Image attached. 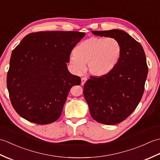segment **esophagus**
I'll use <instances>...</instances> for the list:
<instances>
[{
    "mask_svg": "<svg viewBox=\"0 0 160 160\" xmlns=\"http://www.w3.org/2000/svg\"><path fill=\"white\" fill-rule=\"evenodd\" d=\"M87 80V78L86 77H83V78H81V84H82V85H84V83L86 82Z\"/></svg>",
    "mask_w": 160,
    "mask_h": 160,
    "instance_id": "1",
    "label": "esophagus"
}]
</instances>
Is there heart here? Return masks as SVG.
Instances as JSON below:
<instances>
[{"label": "heart", "mask_w": 160, "mask_h": 160, "mask_svg": "<svg viewBox=\"0 0 160 160\" xmlns=\"http://www.w3.org/2000/svg\"><path fill=\"white\" fill-rule=\"evenodd\" d=\"M70 56L74 70L81 73L87 63L90 74L96 77L106 76L116 67L122 54V46L117 39L91 37L75 47Z\"/></svg>", "instance_id": "b5f03b06"}]
</instances>
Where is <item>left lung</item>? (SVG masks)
<instances>
[{"label": "left lung", "instance_id": "8db88e82", "mask_svg": "<svg viewBox=\"0 0 160 160\" xmlns=\"http://www.w3.org/2000/svg\"><path fill=\"white\" fill-rule=\"evenodd\" d=\"M91 32L117 39L122 46L115 69L106 76L90 77L83 91L91 117L101 124H116L134 111L143 96L148 75L146 55L140 43L122 30Z\"/></svg>", "mask_w": 160, "mask_h": 160}]
</instances>
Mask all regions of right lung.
<instances>
[{"label": "right lung", "mask_w": 160, "mask_h": 160, "mask_svg": "<svg viewBox=\"0 0 160 160\" xmlns=\"http://www.w3.org/2000/svg\"><path fill=\"white\" fill-rule=\"evenodd\" d=\"M84 36L79 32L31 33L13 50L7 86L19 115L38 124L60 118L71 88L81 82L68 71L67 63Z\"/></svg>", "instance_id": "1"}]
</instances>
